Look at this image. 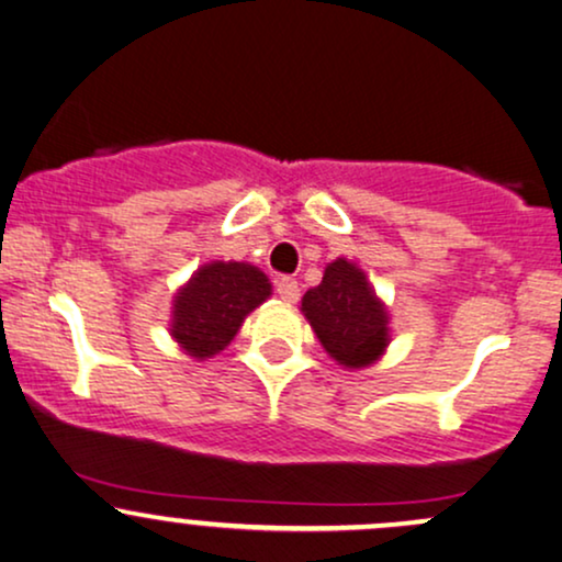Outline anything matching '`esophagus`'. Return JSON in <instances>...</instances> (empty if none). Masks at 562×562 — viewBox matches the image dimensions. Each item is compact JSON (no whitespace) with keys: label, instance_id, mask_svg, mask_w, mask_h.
Returning a JSON list of instances; mask_svg holds the SVG:
<instances>
[{"label":"esophagus","instance_id":"1","mask_svg":"<svg viewBox=\"0 0 562 562\" xmlns=\"http://www.w3.org/2000/svg\"><path fill=\"white\" fill-rule=\"evenodd\" d=\"M274 285H277V293H280L282 301H288V303L299 301L301 290H299V282H295L293 277H277Z\"/></svg>","mask_w":562,"mask_h":562}]
</instances>
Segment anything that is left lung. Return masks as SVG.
Here are the masks:
<instances>
[{
  "instance_id": "1",
  "label": "left lung",
  "mask_w": 562,
  "mask_h": 562,
  "mask_svg": "<svg viewBox=\"0 0 562 562\" xmlns=\"http://www.w3.org/2000/svg\"><path fill=\"white\" fill-rule=\"evenodd\" d=\"M301 312L322 348L348 370L375 364L391 340L385 303L362 269L346 259L327 263L319 285L303 295Z\"/></svg>"
}]
</instances>
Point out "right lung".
<instances>
[{
  "label": "right lung",
  "instance_id": "1",
  "mask_svg": "<svg viewBox=\"0 0 562 562\" xmlns=\"http://www.w3.org/2000/svg\"><path fill=\"white\" fill-rule=\"evenodd\" d=\"M272 295V282L259 267L243 261L203 263L173 295L171 338L190 357L211 359L224 351L245 317Z\"/></svg>",
  "mask_w": 562,
  "mask_h": 562
}]
</instances>
